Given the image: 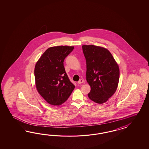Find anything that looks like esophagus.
Returning a JSON list of instances; mask_svg holds the SVG:
<instances>
[{"mask_svg":"<svg viewBox=\"0 0 149 149\" xmlns=\"http://www.w3.org/2000/svg\"><path fill=\"white\" fill-rule=\"evenodd\" d=\"M84 80H82V79H80L79 81H78V84H81L82 83H84Z\"/></svg>","mask_w":149,"mask_h":149,"instance_id":"esophagus-1","label":"esophagus"}]
</instances>
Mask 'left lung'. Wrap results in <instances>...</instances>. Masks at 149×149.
<instances>
[{
	"mask_svg": "<svg viewBox=\"0 0 149 149\" xmlns=\"http://www.w3.org/2000/svg\"><path fill=\"white\" fill-rule=\"evenodd\" d=\"M86 58V80L91 86L89 98L98 104L106 102L117 90L120 77L118 64L104 47L82 46Z\"/></svg>",
	"mask_w": 149,
	"mask_h": 149,
	"instance_id": "8db88e82",
	"label": "left lung"
}]
</instances>
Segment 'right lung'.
I'll use <instances>...</instances> for the list:
<instances>
[{"label": "right lung", "mask_w": 149, "mask_h": 149, "mask_svg": "<svg viewBox=\"0 0 149 149\" xmlns=\"http://www.w3.org/2000/svg\"><path fill=\"white\" fill-rule=\"evenodd\" d=\"M74 46L49 48L37 62L34 69L36 85L42 97L49 104L59 105L65 102L75 86L70 81L63 62Z\"/></svg>", "instance_id": "obj_1"}]
</instances>
